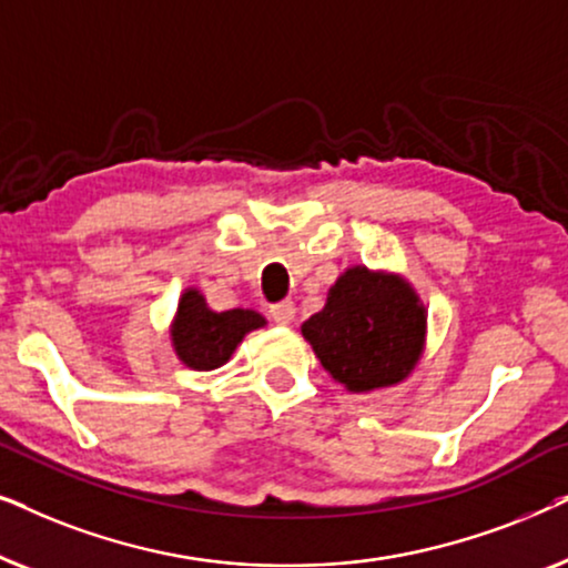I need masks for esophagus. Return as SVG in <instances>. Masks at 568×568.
I'll return each mask as SVG.
<instances>
[{
	"label": "esophagus",
	"mask_w": 568,
	"mask_h": 568,
	"mask_svg": "<svg viewBox=\"0 0 568 568\" xmlns=\"http://www.w3.org/2000/svg\"><path fill=\"white\" fill-rule=\"evenodd\" d=\"M271 313V321H274L276 325H292L294 323V313H297V310H294V302H278V305H274L268 310Z\"/></svg>",
	"instance_id": "34e87169"
}]
</instances>
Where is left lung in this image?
I'll use <instances>...</instances> for the list:
<instances>
[{
    "instance_id": "left-lung-1",
    "label": "left lung",
    "mask_w": 568,
    "mask_h": 568,
    "mask_svg": "<svg viewBox=\"0 0 568 568\" xmlns=\"http://www.w3.org/2000/svg\"><path fill=\"white\" fill-rule=\"evenodd\" d=\"M302 336L325 372L348 393L393 387L418 367L426 346V307L400 274L352 266L328 290Z\"/></svg>"
}]
</instances>
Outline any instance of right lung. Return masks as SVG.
I'll return each mask as SVG.
<instances>
[{
    "label": "right lung",
    "instance_id": "right-lung-1",
    "mask_svg": "<svg viewBox=\"0 0 568 568\" xmlns=\"http://www.w3.org/2000/svg\"><path fill=\"white\" fill-rule=\"evenodd\" d=\"M263 325H266V317L255 310L235 307L214 313L206 305L204 294L196 286H189L178 300L175 317L170 323V341L185 367L209 372L227 364L247 333Z\"/></svg>",
    "mask_w": 568,
    "mask_h": 568
}]
</instances>
